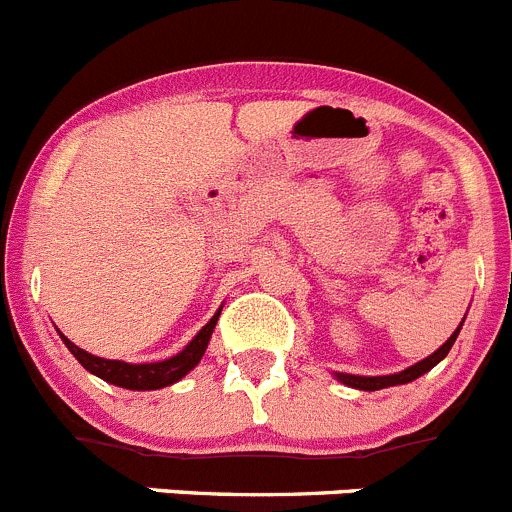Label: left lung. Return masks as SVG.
Wrapping results in <instances>:
<instances>
[{"label":"left lung","mask_w":512,"mask_h":512,"mask_svg":"<svg viewBox=\"0 0 512 512\" xmlns=\"http://www.w3.org/2000/svg\"><path fill=\"white\" fill-rule=\"evenodd\" d=\"M465 323V321H462ZM462 323L457 326V331L452 333L447 341L442 343V346L437 348V351L432 353V356H427L424 361H419V364L409 366V369L399 371V374H389V376H356V374H341V371H336V379L341 381V384L346 386H353V389H361V391H379V389H386V386H399V384H409V381L419 379L422 374H427L429 369H434V366L442 361L447 353H450L452 343L457 341V333H460Z\"/></svg>","instance_id":"obj_1"}]
</instances>
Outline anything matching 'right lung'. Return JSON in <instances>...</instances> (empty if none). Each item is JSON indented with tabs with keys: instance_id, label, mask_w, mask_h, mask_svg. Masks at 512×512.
<instances>
[{
	"instance_id": "obj_1",
	"label": "right lung",
	"mask_w": 512,
	"mask_h": 512,
	"mask_svg": "<svg viewBox=\"0 0 512 512\" xmlns=\"http://www.w3.org/2000/svg\"><path fill=\"white\" fill-rule=\"evenodd\" d=\"M219 313H222V308L209 318V323L197 333V336L186 343L184 351L166 358V361H156V364H126V361H111V358H100V356H93V353L83 351V348L75 346V343L70 341V338L62 336V333L60 338L65 341L68 351L78 358L83 369H88L90 374L108 381V384H116L121 386V389H131V391L164 389V386H171L179 379H184V376L189 374L199 361H202L204 351H207L209 346V338H212L214 326H217L219 321Z\"/></svg>"
}]
</instances>
